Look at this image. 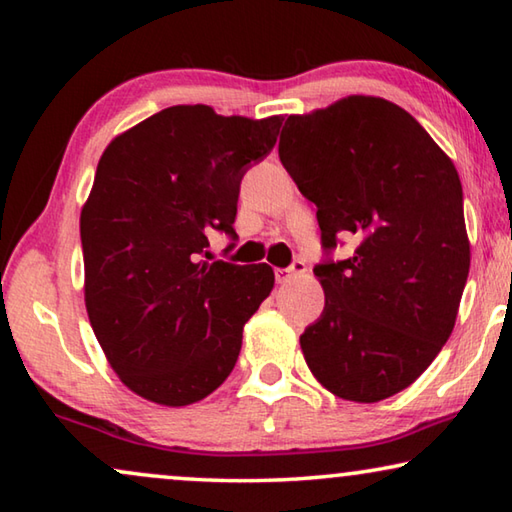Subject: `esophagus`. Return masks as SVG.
<instances>
[{
    "label": "esophagus",
    "instance_id": "obj_1",
    "mask_svg": "<svg viewBox=\"0 0 512 512\" xmlns=\"http://www.w3.org/2000/svg\"><path fill=\"white\" fill-rule=\"evenodd\" d=\"M305 271H307L305 262H302V259H293L289 268H277L275 280H277V284H284V282L291 280V275H300V273H305Z\"/></svg>",
    "mask_w": 512,
    "mask_h": 512
}]
</instances>
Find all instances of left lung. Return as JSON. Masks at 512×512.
I'll return each mask as SVG.
<instances>
[{
    "mask_svg": "<svg viewBox=\"0 0 512 512\" xmlns=\"http://www.w3.org/2000/svg\"><path fill=\"white\" fill-rule=\"evenodd\" d=\"M280 162L316 205L325 309L300 336L314 377L350 402L411 386L452 334L470 273L454 162L409 112L354 97L291 115ZM355 237L348 260H332Z\"/></svg>",
    "mask_w": 512,
    "mask_h": 512,
    "instance_id": "obj_1",
    "label": "left lung"
}]
</instances>
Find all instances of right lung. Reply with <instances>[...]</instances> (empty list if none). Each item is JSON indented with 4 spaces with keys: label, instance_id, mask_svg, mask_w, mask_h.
<instances>
[{
    "label": "right lung",
    "instance_id": "add662e5",
    "mask_svg": "<svg viewBox=\"0 0 512 512\" xmlns=\"http://www.w3.org/2000/svg\"><path fill=\"white\" fill-rule=\"evenodd\" d=\"M282 117L171 106L103 151L81 212L85 307L119 379L187 406L235 368L246 320L271 293L268 264L207 262L212 232L237 239L239 185L273 151Z\"/></svg>",
    "mask_w": 512,
    "mask_h": 512
}]
</instances>
